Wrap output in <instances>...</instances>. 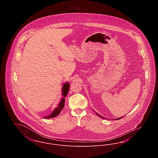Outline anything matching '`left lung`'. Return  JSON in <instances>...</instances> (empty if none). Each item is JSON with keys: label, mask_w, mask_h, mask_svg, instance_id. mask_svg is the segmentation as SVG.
Listing matches in <instances>:
<instances>
[{"label": "left lung", "mask_w": 158, "mask_h": 158, "mask_svg": "<svg viewBox=\"0 0 158 158\" xmlns=\"http://www.w3.org/2000/svg\"><path fill=\"white\" fill-rule=\"evenodd\" d=\"M95 113L97 114V115H98V116H99V117H101V118H105V117H102V116L100 115L99 114H98V113H96V112H95ZM122 117H121V118H117V119H115V120H119V119H120V118H121ZM105 119H106V118H105Z\"/></svg>", "instance_id": "left-lung-1"}]
</instances>
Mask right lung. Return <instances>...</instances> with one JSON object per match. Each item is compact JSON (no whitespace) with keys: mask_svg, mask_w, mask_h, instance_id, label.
<instances>
[{"mask_svg":"<svg viewBox=\"0 0 158 158\" xmlns=\"http://www.w3.org/2000/svg\"><path fill=\"white\" fill-rule=\"evenodd\" d=\"M69 83L66 82V83H64L63 85V98H62V99L61 100L59 106L55 108V110L53 111V113H52L50 115H48V116H45L44 117V118H53V117H55L56 116H57L60 112L61 111V110L63 108V107L64 106V103H65V99L64 97H66V96L68 94V91H69Z\"/></svg>","mask_w":158,"mask_h":158,"instance_id":"obj_1","label":"right lung"}]
</instances>
